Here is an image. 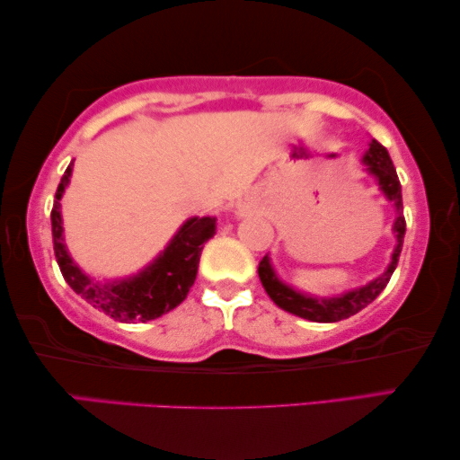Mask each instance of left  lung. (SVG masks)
Here are the masks:
<instances>
[{"label":"left lung","instance_id":"1","mask_svg":"<svg viewBox=\"0 0 460 460\" xmlns=\"http://www.w3.org/2000/svg\"><path fill=\"white\" fill-rule=\"evenodd\" d=\"M363 163L367 164V171L379 181V187L381 191L385 193V198L389 201H394L397 209V217L394 224L397 244L394 248V254H391L389 267L385 269V273L379 275L377 279H373L371 283H367L365 288L346 291L344 296L310 297L279 281V277L275 275V269L270 267V259L267 254V257H262V261L259 262V277H261L262 288H265V291L269 293V297L273 299L281 310L312 322H341L358 314L363 307L371 304V301L377 297L383 289H385L391 275H394L397 261H400L403 236H405V217H403L400 177H397V171L394 167V163H391L387 148L379 145L377 140H371V145H368V150L363 156Z\"/></svg>","mask_w":460,"mask_h":460}]
</instances>
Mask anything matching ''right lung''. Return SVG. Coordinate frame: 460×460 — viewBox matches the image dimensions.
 I'll use <instances>...</instances> for the list:
<instances>
[{
  "mask_svg": "<svg viewBox=\"0 0 460 460\" xmlns=\"http://www.w3.org/2000/svg\"><path fill=\"white\" fill-rule=\"evenodd\" d=\"M71 164L66 167L52 203V244L60 273L71 289L103 312L119 322H148L161 318L187 297L198 275L199 257L203 244L216 234V217H191L169 243V246L138 275L122 281L95 283L75 265L71 254L66 252L63 238V217H60V198L69 185Z\"/></svg>",
  "mask_w": 460,
  "mask_h": 460,
  "instance_id": "obj_1",
  "label": "right lung"
}]
</instances>
